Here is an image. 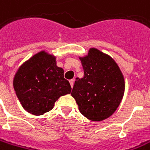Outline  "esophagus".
Returning <instances> with one entry per match:
<instances>
[{
    "instance_id": "esophagus-1",
    "label": "esophagus",
    "mask_w": 150,
    "mask_h": 150,
    "mask_svg": "<svg viewBox=\"0 0 150 150\" xmlns=\"http://www.w3.org/2000/svg\"><path fill=\"white\" fill-rule=\"evenodd\" d=\"M70 85H71V87H73V86H74V84H75V80H74V79H73V80H70Z\"/></svg>"
}]
</instances>
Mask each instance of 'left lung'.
<instances>
[{"instance_id":"left-lung-1","label":"left lung","mask_w":150,"mask_h":150,"mask_svg":"<svg viewBox=\"0 0 150 150\" xmlns=\"http://www.w3.org/2000/svg\"><path fill=\"white\" fill-rule=\"evenodd\" d=\"M84 69L83 78H76L71 96L80 112L92 121L111 116L124 97L125 78L115 59L96 48L79 56Z\"/></svg>"}]
</instances>
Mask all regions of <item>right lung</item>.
Returning <instances> with one entry per match:
<instances>
[{"label":"right lung","instance_id":"1","mask_svg":"<svg viewBox=\"0 0 150 150\" xmlns=\"http://www.w3.org/2000/svg\"><path fill=\"white\" fill-rule=\"evenodd\" d=\"M13 87L23 109L33 115H43L54 108L59 97L70 94L64 70L56 65L53 54L40 50L20 65Z\"/></svg>","mask_w":150,"mask_h":150}]
</instances>
